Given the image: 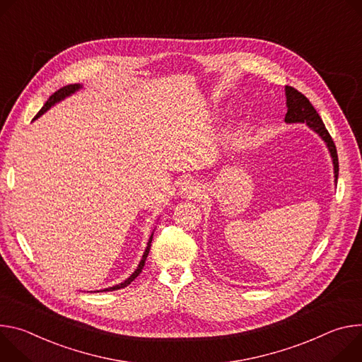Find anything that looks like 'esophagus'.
I'll return each mask as SVG.
<instances>
[{
    "instance_id": "esophagus-1",
    "label": "esophagus",
    "mask_w": 362,
    "mask_h": 362,
    "mask_svg": "<svg viewBox=\"0 0 362 362\" xmlns=\"http://www.w3.org/2000/svg\"><path fill=\"white\" fill-rule=\"evenodd\" d=\"M199 192H202V187H199V184L195 182L194 180H185L181 184V194L184 197H188V198L198 197Z\"/></svg>"
}]
</instances>
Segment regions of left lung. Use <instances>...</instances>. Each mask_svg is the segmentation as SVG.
Here are the masks:
<instances>
[{"mask_svg":"<svg viewBox=\"0 0 362 362\" xmlns=\"http://www.w3.org/2000/svg\"><path fill=\"white\" fill-rule=\"evenodd\" d=\"M286 105H288V113L285 116V120L288 124H295V122H303L308 124L309 128H312L320 138H322L328 149L331 152L332 160H334V170H335V180H338V173H339V165H338V153H337V146L334 144L332 136L329 135L328 129L325 128L322 119H320L319 113L316 109L312 106L309 99L296 90L292 86H286Z\"/></svg>","mask_w":362,"mask_h":362,"instance_id":"left-lung-1","label":"left lung"}]
</instances>
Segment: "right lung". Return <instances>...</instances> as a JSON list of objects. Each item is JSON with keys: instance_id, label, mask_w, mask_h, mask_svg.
I'll use <instances>...</instances> for the list:
<instances>
[{"instance_id": "obj_1", "label": "right lung", "mask_w": 362, "mask_h": 362, "mask_svg": "<svg viewBox=\"0 0 362 362\" xmlns=\"http://www.w3.org/2000/svg\"><path fill=\"white\" fill-rule=\"evenodd\" d=\"M80 86L78 85H67V86H64V88H62V89H59L57 92H54L49 99H47V102L45 103V106L38 110V113L35 115V117H38L40 115H43L50 106H53L56 102H59L60 99H63V98H66V96H69V95H71L73 92H76L77 89H78ZM152 235H153V233L151 234V237H149V242H148V246H146V249H145V253H144V256H142V260H141V263H139V266H138V269L125 280L124 284H119V285H116V286H113V288H109V289H105V292H109V291H117V289H122V288H127L128 285H131V282H134V280L138 277V274L142 272V269H144V266H145V260H146V257H148V253H149V249H151V243H152Z\"/></svg>"}]
</instances>
